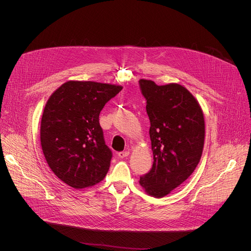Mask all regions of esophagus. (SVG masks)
Listing matches in <instances>:
<instances>
[{
  "mask_svg": "<svg viewBox=\"0 0 251 251\" xmlns=\"http://www.w3.org/2000/svg\"><path fill=\"white\" fill-rule=\"evenodd\" d=\"M129 154H130V152L126 150V151H122V152H119V153H118V156H119L120 158H125V157L129 156Z\"/></svg>",
  "mask_w": 251,
  "mask_h": 251,
  "instance_id": "esophagus-1",
  "label": "esophagus"
}]
</instances>
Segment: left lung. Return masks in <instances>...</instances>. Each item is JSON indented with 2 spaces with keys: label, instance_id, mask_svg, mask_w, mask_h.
<instances>
[{
  "label": "left lung",
  "instance_id": "left-lung-1",
  "mask_svg": "<svg viewBox=\"0 0 251 251\" xmlns=\"http://www.w3.org/2000/svg\"><path fill=\"white\" fill-rule=\"evenodd\" d=\"M150 119L154 162L140 176V185L155 198H163L184 183L197 168L203 149L204 118L201 106L184 86L157 85L140 79Z\"/></svg>",
  "mask_w": 251,
  "mask_h": 251
}]
</instances>
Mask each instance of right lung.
<instances>
[{
    "instance_id": "obj_1",
    "label": "right lung",
    "mask_w": 251,
    "mask_h": 251,
    "mask_svg": "<svg viewBox=\"0 0 251 251\" xmlns=\"http://www.w3.org/2000/svg\"><path fill=\"white\" fill-rule=\"evenodd\" d=\"M122 86L67 81L49 98L41 123L45 158L60 180L75 189L102 181L112 152L105 144L99 114Z\"/></svg>"
}]
</instances>
